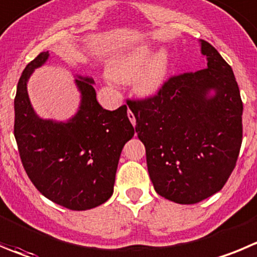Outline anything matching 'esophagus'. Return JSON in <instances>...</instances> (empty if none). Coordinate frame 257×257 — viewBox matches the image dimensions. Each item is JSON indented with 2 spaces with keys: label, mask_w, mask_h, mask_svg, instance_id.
Masks as SVG:
<instances>
[{
  "label": "esophagus",
  "mask_w": 257,
  "mask_h": 257,
  "mask_svg": "<svg viewBox=\"0 0 257 257\" xmlns=\"http://www.w3.org/2000/svg\"><path fill=\"white\" fill-rule=\"evenodd\" d=\"M127 116H128V119H130V121H131V123H133L134 126H135V124H136V118H135V114H134L133 112H131L130 109H128V112H127Z\"/></svg>",
  "instance_id": "1"
}]
</instances>
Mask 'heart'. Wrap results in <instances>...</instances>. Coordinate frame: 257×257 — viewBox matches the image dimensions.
Returning a JSON list of instances; mask_svg holds the SVG:
<instances>
[{"mask_svg": "<svg viewBox=\"0 0 257 257\" xmlns=\"http://www.w3.org/2000/svg\"><path fill=\"white\" fill-rule=\"evenodd\" d=\"M153 55L150 44H141L130 50L116 54L107 65V75L114 82H130L140 97H153L163 88L170 57L168 50L161 49Z\"/></svg>", "mask_w": 257, "mask_h": 257, "instance_id": "obj_1", "label": "heart"}]
</instances>
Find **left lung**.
I'll return each mask as SVG.
<instances>
[{
	"instance_id": "1",
	"label": "left lung",
	"mask_w": 257,
	"mask_h": 257,
	"mask_svg": "<svg viewBox=\"0 0 257 257\" xmlns=\"http://www.w3.org/2000/svg\"><path fill=\"white\" fill-rule=\"evenodd\" d=\"M199 43L207 68L169 78L156 96L127 102L156 193L179 204L219 192L242 143L243 106L232 68L211 44Z\"/></svg>"
}]
</instances>
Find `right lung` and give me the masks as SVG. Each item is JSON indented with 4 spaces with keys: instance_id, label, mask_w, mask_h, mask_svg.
I'll return each mask as SVG.
<instances>
[{
    "instance_id": "add662e5",
    "label": "right lung",
    "mask_w": 257,
    "mask_h": 257,
    "mask_svg": "<svg viewBox=\"0 0 257 257\" xmlns=\"http://www.w3.org/2000/svg\"><path fill=\"white\" fill-rule=\"evenodd\" d=\"M49 59L43 51L26 65L15 97L14 134L24 169L36 189L54 203L85 211L113 193L122 148L133 139L127 107L107 111L96 98L93 79L78 77L80 104L67 122L40 118L28 94V80Z\"/></svg>"
}]
</instances>
